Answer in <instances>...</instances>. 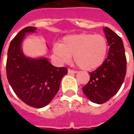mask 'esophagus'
Masks as SVG:
<instances>
[{
	"label": "esophagus",
	"instance_id": "34e87169",
	"mask_svg": "<svg viewBox=\"0 0 134 134\" xmlns=\"http://www.w3.org/2000/svg\"><path fill=\"white\" fill-rule=\"evenodd\" d=\"M77 73V71H74V70H72V69H68V74H76Z\"/></svg>",
	"mask_w": 134,
	"mask_h": 134
}]
</instances>
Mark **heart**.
I'll list each match as a JSON object with an SVG mask.
<instances>
[{"label": "heart", "instance_id": "b5f03b06", "mask_svg": "<svg viewBox=\"0 0 134 134\" xmlns=\"http://www.w3.org/2000/svg\"><path fill=\"white\" fill-rule=\"evenodd\" d=\"M108 48L107 40L102 35L81 33L65 36L60 44L53 46V52L60 63H68L74 55L81 69L92 70L103 64Z\"/></svg>", "mask_w": 134, "mask_h": 134}]
</instances>
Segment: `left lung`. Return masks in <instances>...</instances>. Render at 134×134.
<instances>
[{"label": "left lung", "mask_w": 134, "mask_h": 134, "mask_svg": "<svg viewBox=\"0 0 134 134\" xmlns=\"http://www.w3.org/2000/svg\"><path fill=\"white\" fill-rule=\"evenodd\" d=\"M108 46V56L101 66L90 72V81L82 88L91 102L102 104L110 99L122 85L127 71V58L122 39L108 27L104 28Z\"/></svg>", "instance_id": "left-lung-1"}]
</instances>
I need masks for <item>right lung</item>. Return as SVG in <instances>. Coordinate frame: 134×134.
<instances>
[{
	"label": "right lung",
	"mask_w": 134,
	"mask_h": 134,
	"mask_svg": "<svg viewBox=\"0 0 134 134\" xmlns=\"http://www.w3.org/2000/svg\"><path fill=\"white\" fill-rule=\"evenodd\" d=\"M35 27H26L11 41L7 51L6 74L9 83L20 99L28 106L40 108L51 102L60 88L66 67H56L46 58H27L21 45L26 34L34 32Z\"/></svg>",
	"instance_id": "obj_1"
}]
</instances>
